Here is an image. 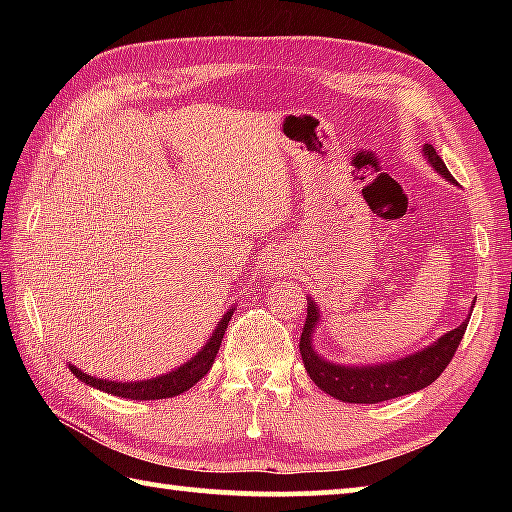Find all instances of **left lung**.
<instances>
[{
  "instance_id": "obj_1",
  "label": "left lung",
  "mask_w": 512,
  "mask_h": 512,
  "mask_svg": "<svg viewBox=\"0 0 512 512\" xmlns=\"http://www.w3.org/2000/svg\"><path fill=\"white\" fill-rule=\"evenodd\" d=\"M422 155L427 158L433 171L440 173L449 183H454L452 173L447 171L445 162L440 160V155L431 144L422 146ZM467 323H470V316H467L465 323L452 329V332L443 334L440 339L427 345V348L406 354L402 359L384 363H359V366H354V363H334L325 359L323 354H318V350L314 348L316 327L320 325V307L309 296L305 329H302L300 336V354L302 361H305L307 375L320 391H325L327 395H332L341 402L377 404L422 391L431 381H436L440 372L452 361L458 343H461L465 334Z\"/></svg>"
}]
</instances>
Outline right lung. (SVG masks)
Segmentation results:
<instances>
[{
    "label": "right lung",
    "instance_id": "right-lung-1",
    "mask_svg": "<svg viewBox=\"0 0 512 512\" xmlns=\"http://www.w3.org/2000/svg\"><path fill=\"white\" fill-rule=\"evenodd\" d=\"M232 314H235V307L225 311L210 339H207V343L194 354L192 359L185 361L183 366H178L176 370L164 372V375H158V377L140 379V381H115V379L92 377L81 368L72 366V363H67V368L72 370L76 379H81L83 384H88L108 395L126 397V400H164V397H176L180 393L189 391V388H192L196 381H201L207 375V370L212 368L216 352L221 348L225 327H228Z\"/></svg>",
    "mask_w": 512,
    "mask_h": 512
}]
</instances>
